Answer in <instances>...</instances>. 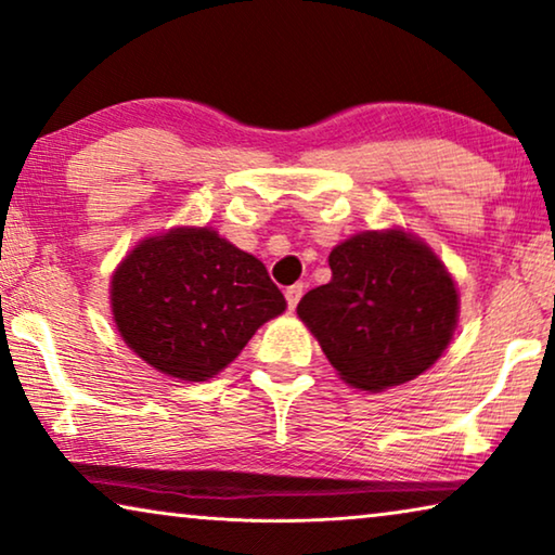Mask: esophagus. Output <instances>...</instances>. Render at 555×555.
Returning a JSON list of instances; mask_svg holds the SVG:
<instances>
[{
	"mask_svg": "<svg viewBox=\"0 0 555 555\" xmlns=\"http://www.w3.org/2000/svg\"><path fill=\"white\" fill-rule=\"evenodd\" d=\"M304 284H294V286H288L286 288V304H288V309H296V304H299V299L304 296Z\"/></svg>",
	"mask_w": 555,
	"mask_h": 555,
	"instance_id": "34e87169",
	"label": "esophagus"
}]
</instances>
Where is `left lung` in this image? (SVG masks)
I'll list each match as a JSON object with an SVG mask.
<instances>
[{
	"mask_svg": "<svg viewBox=\"0 0 555 555\" xmlns=\"http://www.w3.org/2000/svg\"><path fill=\"white\" fill-rule=\"evenodd\" d=\"M331 281L296 306L346 384H406L449 346L456 286L426 244L403 231H366L328 256Z\"/></svg>",
	"mask_w": 555,
	"mask_h": 555,
	"instance_id": "1",
	"label": "left lung"
}]
</instances>
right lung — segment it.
<instances>
[{
	"mask_svg": "<svg viewBox=\"0 0 555 555\" xmlns=\"http://www.w3.org/2000/svg\"><path fill=\"white\" fill-rule=\"evenodd\" d=\"M286 309L256 256L211 229L144 238L112 279V311L129 349L181 382H206Z\"/></svg>",
	"mask_w": 555,
	"mask_h": 555,
	"instance_id": "right-lung-1",
	"label": "right lung"
}]
</instances>
